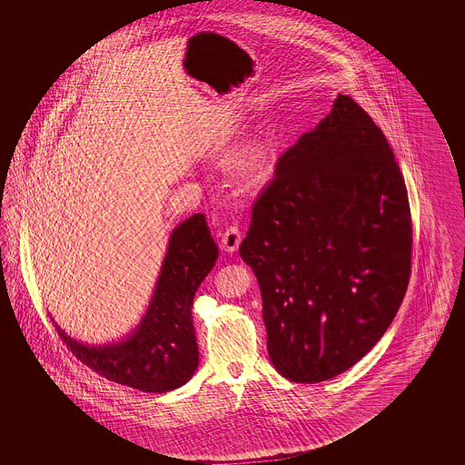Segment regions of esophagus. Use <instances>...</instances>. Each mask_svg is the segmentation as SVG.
<instances>
[{
	"label": "esophagus",
	"instance_id": "34e87169",
	"mask_svg": "<svg viewBox=\"0 0 465 465\" xmlns=\"http://www.w3.org/2000/svg\"><path fill=\"white\" fill-rule=\"evenodd\" d=\"M240 242H242V232L239 226L230 225L222 235L220 247L226 252H235L239 249Z\"/></svg>",
	"mask_w": 465,
	"mask_h": 465
}]
</instances>
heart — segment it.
<instances>
[{"mask_svg": "<svg viewBox=\"0 0 465 465\" xmlns=\"http://www.w3.org/2000/svg\"><path fill=\"white\" fill-rule=\"evenodd\" d=\"M240 169L243 170L245 175H251V177H257L262 169H264V163H262V156L259 152H252L249 155L245 156L242 160V165Z\"/></svg>", "mask_w": 465, "mask_h": 465, "instance_id": "heart-1", "label": "heart"}]
</instances>
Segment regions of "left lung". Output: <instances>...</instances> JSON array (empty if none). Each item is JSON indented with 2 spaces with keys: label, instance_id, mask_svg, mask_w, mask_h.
Returning a JSON list of instances; mask_svg holds the SVG:
<instances>
[{
  "label": "left lung",
  "instance_id": "left-lung-1",
  "mask_svg": "<svg viewBox=\"0 0 465 465\" xmlns=\"http://www.w3.org/2000/svg\"><path fill=\"white\" fill-rule=\"evenodd\" d=\"M284 379L329 381L392 324L411 276L408 189L381 127L348 95L276 163L240 245Z\"/></svg>",
  "mask_w": 465,
  "mask_h": 465
}]
</instances>
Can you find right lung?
Listing matches in <instances>:
<instances>
[{
	"instance_id": "add662e5",
	"label": "right lung",
	"mask_w": 465,
	"mask_h": 465,
	"mask_svg": "<svg viewBox=\"0 0 465 465\" xmlns=\"http://www.w3.org/2000/svg\"><path fill=\"white\" fill-rule=\"evenodd\" d=\"M218 259L206 216L196 213L172 232L155 295L129 338L111 346H84L57 334L76 360L107 381L143 392H169L193 377L199 363L191 319L197 286Z\"/></svg>"
}]
</instances>
